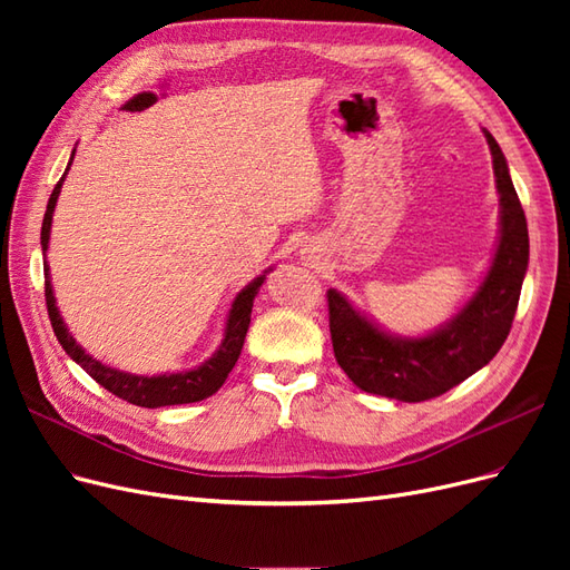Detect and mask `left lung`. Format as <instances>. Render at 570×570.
Returning <instances> with one entry per match:
<instances>
[{
	"instance_id": "left-lung-1",
	"label": "left lung",
	"mask_w": 570,
	"mask_h": 570,
	"mask_svg": "<svg viewBox=\"0 0 570 570\" xmlns=\"http://www.w3.org/2000/svg\"><path fill=\"white\" fill-rule=\"evenodd\" d=\"M485 137L502 202V237L485 283L450 325L421 340H394L354 312L340 292L327 289L335 358L364 392L400 402L433 400L490 364L509 337L528 268V223L504 154L488 130Z\"/></svg>"
}]
</instances>
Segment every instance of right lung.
<instances>
[{"label":"right lung","mask_w":570,"mask_h":570,"mask_svg":"<svg viewBox=\"0 0 570 570\" xmlns=\"http://www.w3.org/2000/svg\"><path fill=\"white\" fill-rule=\"evenodd\" d=\"M61 193V180L57 183L55 193L49 197L47 212H45V220H42V252H47L49 245V228H51V214H55L57 206V197ZM264 283L262 278H256L254 283H249L233 302L230 316H228V325H226V337H223L218 352L202 364L199 368L185 371V373H170V375H130V373H120L116 368H109L105 364H99L90 354H85L76 340L68 335L66 325L57 312L55 304V295H51V285L49 281L45 283V302H47V314L51 321V327H55V335L61 342V347L66 350V354L71 356L76 364L82 366L85 373H90L95 381L109 390L111 394H116L118 400H124L128 404L135 406H145V409H157V406H170V404H193V402H202L206 396H212L214 392H218V387L226 383L228 373L233 371L235 361L243 352L245 344V335L249 331V321H252V306H254V297L258 287Z\"/></svg>","instance_id":"1"}]
</instances>
